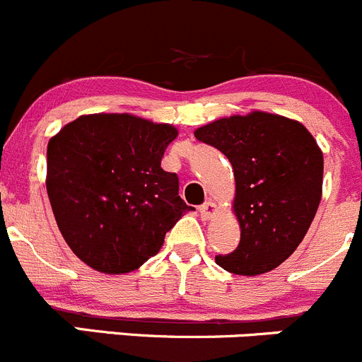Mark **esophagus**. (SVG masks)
Here are the masks:
<instances>
[{"label": "esophagus", "mask_w": 362, "mask_h": 362, "mask_svg": "<svg viewBox=\"0 0 362 362\" xmlns=\"http://www.w3.org/2000/svg\"><path fill=\"white\" fill-rule=\"evenodd\" d=\"M199 216H202V219H210V217L214 216V214H216V210H217V206L214 205L212 202H205L203 203L202 206H199Z\"/></svg>", "instance_id": "obj_1"}]
</instances>
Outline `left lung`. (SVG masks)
Returning <instances> with one entry per match:
<instances>
[{
	"label": "left lung",
	"instance_id": "obj_1",
	"mask_svg": "<svg viewBox=\"0 0 362 362\" xmlns=\"http://www.w3.org/2000/svg\"><path fill=\"white\" fill-rule=\"evenodd\" d=\"M196 139L223 152L235 175L233 209L240 242L217 265L256 276L281 265L303 242L322 198L324 156L303 124L255 111L196 129Z\"/></svg>",
	"mask_w": 362,
	"mask_h": 362
}]
</instances>
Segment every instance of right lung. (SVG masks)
Listing matches in <instances>:
<instances>
[{
    "mask_svg": "<svg viewBox=\"0 0 362 362\" xmlns=\"http://www.w3.org/2000/svg\"><path fill=\"white\" fill-rule=\"evenodd\" d=\"M177 129L132 115H88L47 145V196L74 255L104 274L156 256L182 214L178 177L160 168Z\"/></svg>",
    "mask_w": 362,
    "mask_h": 362,
    "instance_id": "right-lung-1",
    "label": "right lung"
}]
</instances>
